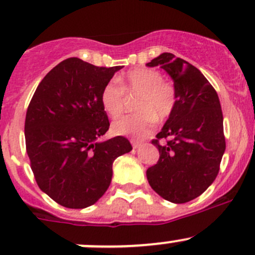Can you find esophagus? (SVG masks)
Wrapping results in <instances>:
<instances>
[{"label":"esophagus","instance_id":"1","mask_svg":"<svg viewBox=\"0 0 255 255\" xmlns=\"http://www.w3.org/2000/svg\"><path fill=\"white\" fill-rule=\"evenodd\" d=\"M142 145V143L140 142H135V140H132V146L134 149H137V148H139V146Z\"/></svg>","mask_w":255,"mask_h":255}]
</instances>
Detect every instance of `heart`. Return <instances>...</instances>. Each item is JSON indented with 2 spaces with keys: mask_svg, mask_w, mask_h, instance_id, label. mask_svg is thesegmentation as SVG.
Listing matches in <instances>:
<instances>
[{
  "mask_svg": "<svg viewBox=\"0 0 255 255\" xmlns=\"http://www.w3.org/2000/svg\"><path fill=\"white\" fill-rule=\"evenodd\" d=\"M120 85L111 81L101 92V104L107 115L117 118L125 111V94L138 95L134 101L137 112L120 118L112 125L116 134L134 139L148 137L156 123L165 122L176 109V89L163 79L155 69L137 68L120 78Z\"/></svg>",
  "mask_w": 255,
  "mask_h": 255,
  "instance_id": "heart-1",
  "label": "heart"
}]
</instances>
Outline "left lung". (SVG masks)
Here are the masks:
<instances>
[{
	"instance_id": "left-lung-1",
	"label": "left lung",
	"mask_w": 255,
	"mask_h": 255,
	"mask_svg": "<svg viewBox=\"0 0 255 255\" xmlns=\"http://www.w3.org/2000/svg\"><path fill=\"white\" fill-rule=\"evenodd\" d=\"M146 66L164 69L177 95L173 116L151 140L159 160L148 168L146 179L163 199L185 204L206 191L220 171L226 149L220 100L201 71L174 54H160Z\"/></svg>"
}]
</instances>
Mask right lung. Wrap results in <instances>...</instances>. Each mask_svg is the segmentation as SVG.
<instances>
[{"instance_id": "obj_1", "label": "right lung", "mask_w": 255, "mask_h": 255, "mask_svg": "<svg viewBox=\"0 0 255 255\" xmlns=\"http://www.w3.org/2000/svg\"><path fill=\"white\" fill-rule=\"evenodd\" d=\"M120 69L65 59L30 100L24 123L30 168L39 189L61 206L94 205L111 184L113 161L132 150L121 135L96 142L110 128L101 92Z\"/></svg>"}]
</instances>
